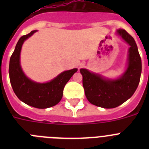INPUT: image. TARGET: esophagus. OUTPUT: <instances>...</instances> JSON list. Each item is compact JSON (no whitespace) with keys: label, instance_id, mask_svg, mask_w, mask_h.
<instances>
[{"label":"esophagus","instance_id":"obj_1","mask_svg":"<svg viewBox=\"0 0 149 149\" xmlns=\"http://www.w3.org/2000/svg\"><path fill=\"white\" fill-rule=\"evenodd\" d=\"M83 65H84V64H81V66H83Z\"/></svg>","mask_w":149,"mask_h":149}]
</instances>
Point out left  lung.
I'll list each match as a JSON object with an SVG mask.
<instances>
[{"mask_svg": "<svg viewBox=\"0 0 149 149\" xmlns=\"http://www.w3.org/2000/svg\"><path fill=\"white\" fill-rule=\"evenodd\" d=\"M117 33L130 45L127 68L119 78L110 80L86 68L80 70L88 101L95 106L107 109L116 107L131 98L139 85L142 72L141 57L134 38L122 29L117 30Z\"/></svg>", "mask_w": 149, "mask_h": 149, "instance_id": "1", "label": "left lung"}]
</instances>
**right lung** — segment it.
Segmentation results:
<instances>
[{
  "mask_svg": "<svg viewBox=\"0 0 149 149\" xmlns=\"http://www.w3.org/2000/svg\"><path fill=\"white\" fill-rule=\"evenodd\" d=\"M36 31L33 30L19 39L10 57L9 74L13 91L21 101L36 108L45 109L60 102L65 84L77 68L62 72L52 81L45 84L36 83L26 77L20 65L21 50L24 42Z\"/></svg>",
  "mask_w": 149,
  "mask_h": 149,
  "instance_id": "1",
  "label": "right lung"
}]
</instances>
